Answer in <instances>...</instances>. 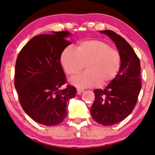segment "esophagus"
Here are the masks:
<instances>
[{
    "label": "esophagus",
    "instance_id": "1",
    "mask_svg": "<svg viewBox=\"0 0 155 155\" xmlns=\"http://www.w3.org/2000/svg\"><path fill=\"white\" fill-rule=\"evenodd\" d=\"M84 92V90L83 89H81V88H77V94H80L81 93H82Z\"/></svg>",
    "mask_w": 155,
    "mask_h": 155
}]
</instances>
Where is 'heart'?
Segmentation results:
<instances>
[{
    "instance_id": "heart-1",
    "label": "heart",
    "mask_w": 155,
    "mask_h": 155,
    "mask_svg": "<svg viewBox=\"0 0 155 155\" xmlns=\"http://www.w3.org/2000/svg\"><path fill=\"white\" fill-rule=\"evenodd\" d=\"M61 60L65 72L72 77L86 65L87 71L70 81L76 87L81 88L108 84L117 77L121 66L119 51L99 40L82 41L77 50L68 46L61 54Z\"/></svg>"
}]
</instances>
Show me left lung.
Here are the masks:
<instances>
[{"mask_svg":"<svg viewBox=\"0 0 155 155\" xmlns=\"http://www.w3.org/2000/svg\"><path fill=\"white\" fill-rule=\"evenodd\" d=\"M100 32L114 41L121 56L117 76L104 90H94L95 99L90 109L96 122L109 126L126 119L134 108L141 88V64L130 45L121 36L111 30Z\"/></svg>","mask_w":155,"mask_h":155,"instance_id":"left-lung-1","label":"left lung"}]
</instances>
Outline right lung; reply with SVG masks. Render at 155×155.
<instances>
[{
    "instance_id": "right-lung-1",
    "label": "right lung",
    "mask_w": 155,
    "mask_h": 155,
    "mask_svg": "<svg viewBox=\"0 0 155 155\" xmlns=\"http://www.w3.org/2000/svg\"><path fill=\"white\" fill-rule=\"evenodd\" d=\"M68 31L34 36L17 57L14 85L19 102L34 121L48 126L61 124L68 115L69 100L77 94L75 87L68 85L61 64V56L71 42Z\"/></svg>"
}]
</instances>
